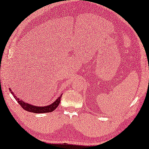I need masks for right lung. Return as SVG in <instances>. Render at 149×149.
Masks as SVG:
<instances>
[{
	"mask_svg": "<svg viewBox=\"0 0 149 149\" xmlns=\"http://www.w3.org/2000/svg\"><path fill=\"white\" fill-rule=\"evenodd\" d=\"M9 90H10L11 94L13 95L14 98H15L16 100L18 102V103L22 107V109L26 111L31 112V113H50V112H52L53 111H54V110L58 107V104H60L61 98L62 96V95H61L60 97L57 98L55 101L52 102V103L51 104L47 105V106L38 107V106H35V105L29 104L27 103V102H25L22 100L19 99V98L16 97L14 93L12 92V91H11L10 88H9Z\"/></svg>",
	"mask_w": 149,
	"mask_h": 149,
	"instance_id": "obj_1",
	"label": "right lung"
}]
</instances>
